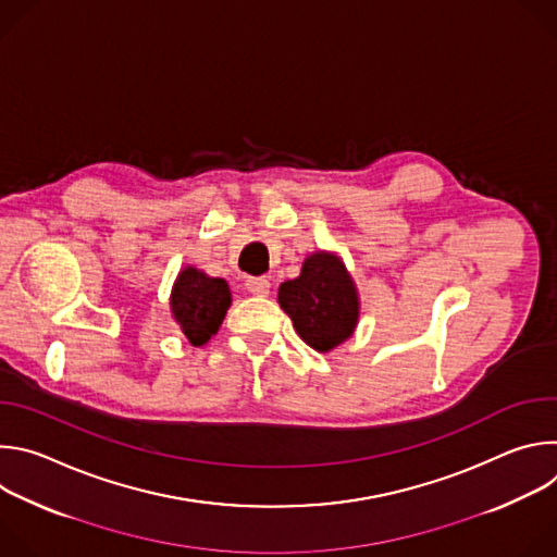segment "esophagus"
Here are the masks:
<instances>
[{
  "mask_svg": "<svg viewBox=\"0 0 557 557\" xmlns=\"http://www.w3.org/2000/svg\"><path fill=\"white\" fill-rule=\"evenodd\" d=\"M245 286H247L249 293H253L258 297H267L269 290H271V282L267 277H247Z\"/></svg>",
  "mask_w": 557,
  "mask_h": 557,
  "instance_id": "1",
  "label": "esophagus"
}]
</instances>
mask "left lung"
<instances>
[{
	"label": "left lung",
	"instance_id": "obj_1",
	"mask_svg": "<svg viewBox=\"0 0 557 557\" xmlns=\"http://www.w3.org/2000/svg\"><path fill=\"white\" fill-rule=\"evenodd\" d=\"M277 301L297 335L317 352L344 344L359 322L357 286L342 258L329 251L308 256L299 277L280 284Z\"/></svg>",
	"mask_w": 557,
	"mask_h": 557
}]
</instances>
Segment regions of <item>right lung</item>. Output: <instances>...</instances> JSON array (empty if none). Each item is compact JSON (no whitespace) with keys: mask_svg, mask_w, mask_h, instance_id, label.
Returning <instances> with one entry per match:
<instances>
[{"mask_svg":"<svg viewBox=\"0 0 557 557\" xmlns=\"http://www.w3.org/2000/svg\"><path fill=\"white\" fill-rule=\"evenodd\" d=\"M172 317L191 346H205L222 326L231 306V290L222 277L185 267L172 288Z\"/></svg>","mask_w":557,"mask_h":557,"instance_id":"1","label":"right lung"}]
</instances>
